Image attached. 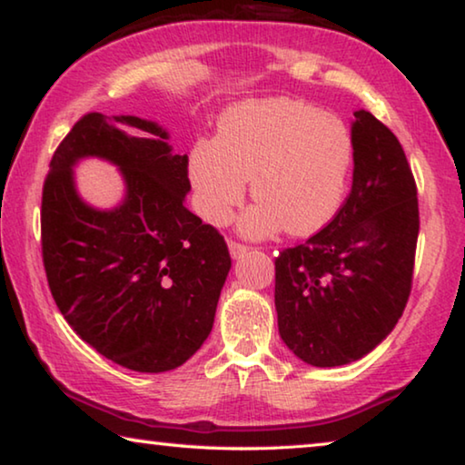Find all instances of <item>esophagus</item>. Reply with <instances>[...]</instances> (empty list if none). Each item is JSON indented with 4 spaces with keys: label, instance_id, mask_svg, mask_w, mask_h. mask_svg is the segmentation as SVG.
<instances>
[{
    "label": "esophagus",
    "instance_id": "34e87169",
    "mask_svg": "<svg viewBox=\"0 0 465 465\" xmlns=\"http://www.w3.org/2000/svg\"><path fill=\"white\" fill-rule=\"evenodd\" d=\"M227 246H230V254H232V258H240V256H243L248 252V246H243V243H240V242H235V240H230L227 242Z\"/></svg>",
    "mask_w": 465,
    "mask_h": 465
}]
</instances>
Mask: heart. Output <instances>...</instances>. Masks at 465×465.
<instances>
[{
    "label": "heart",
    "mask_w": 465,
    "mask_h": 465,
    "mask_svg": "<svg viewBox=\"0 0 465 465\" xmlns=\"http://www.w3.org/2000/svg\"><path fill=\"white\" fill-rule=\"evenodd\" d=\"M351 163V131L336 114L271 98L227 108L217 139L193 147L188 176L204 222L225 223L252 178L258 201L242 215V233L264 238L287 227L305 235L336 215Z\"/></svg>",
    "instance_id": "b5f03b06"
}]
</instances>
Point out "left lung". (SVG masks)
<instances>
[{
    "instance_id": "8db88e82",
    "label": "left lung",
    "mask_w": 465,
    "mask_h": 465,
    "mask_svg": "<svg viewBox=\"0 0 465 465\" xmlns=\"http://www.w3.org/2000/svg\"><path fill=\"white\" fill-rule=\"evenodd\" d=\"M352 186L338 213L274 262L279 334L313 367L352 363L385 341L412 287L419 199L396 135L367 110L351 127Z\"/></svg>"
}]
</instances>
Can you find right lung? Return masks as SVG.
<instances>
[{
    "label": "right lung",
    "instance_id": "obj_1",
    "mask_svg": "<svg viewBox=\"0 0 465 465\" xmlns=\"http://www.w3.org/2000/svg\"><path fill=\"white\" fill-rule=\"evenodd\" d=\"M168 139L153 121L90 113L61 141L43 186L54 303L84 342L139 373L170 371L201 349L232 269L223 235L184 207L188 155ZM85 156L120 168L125 196L116 208L96 210L76 193L73 168Z\"/></svg>",
    "mask_w": 465,
    "mask_h": 465
}]
</instances>
